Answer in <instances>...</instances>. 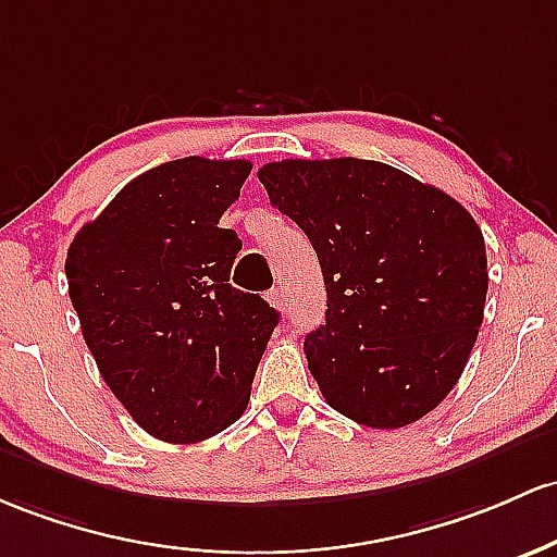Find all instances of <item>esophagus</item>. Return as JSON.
<instances>
[{
  "label": "esophagus",
  "mask_w": 557,
  "mask_h": 557,
  "mask_svg": "<svg viewBox=\"0 0 557 557\" xmlns=\"http://www.w3.org/2000/svg\"><path fill=\"white\" fill-rule=\"evenodd\" d=\"M267 298H269V304H272L274 309H280V311L288 309V298H285L283 288H272V290H269Z\"/></svg>",
  "instance_id": "obj_1"
}]
</instances>
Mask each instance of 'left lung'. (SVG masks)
Masks as SVG:
<instances>
[{"mask_svg": "<svg viewBox=\"0 0 557 557\" xmlns=\"http://www.w3.org/2000/svg\"><path fill=\"white\" fill-rule=\"evenodd\" d=\"M259 180L320 259L325 325L304 354L327 405L368 428H405L436 409L484 322L475 219L438 187L362 158H290Z\"/></svg>", "mask_w": 557, "mask_h": 557, "instance_id": "1", "label": "left lung"}]
</instances>
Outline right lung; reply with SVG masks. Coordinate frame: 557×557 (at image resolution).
Returning <instances> with one entry per match:
<instances>
[{
    "instance_id": "right-lung-1",
    "label": "right lung",
    "mask_w": 557,
    "mask_h": 557,
    "mask_svg": "<svg viewBox=\"0 0 557 557\" xmlns=\"http://www.w3.org/2000/svg\"><path fill=\"white\" fill-rule=\"evenodd\" d=\"M250 163L189 156L145 171L73 237L71 304L102 381L150 436L195 444L246 412L280 314L230 285L219 227Z\"/></svg>"
}]
</instances>
